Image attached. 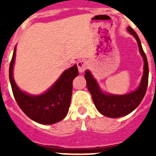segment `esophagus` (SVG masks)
<instances>
[{
    "label": "esophagus",
    "mask_w": 156,
    "mask_h": 156,
    "mask_svg": "<svg viewBox=\"0 0 156 156\" xmlns=\"http://www.w3.org/2000/svg\"><path fill=\"white\" fill-rule=\"evenodd\" d=\"M77 66H78V71H79V73H82L87 69V62L86 61H84V60H80V61H78Z\"/></svg>",
    "instance_id": "obj_1"
}]
</instances>
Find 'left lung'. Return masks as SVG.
Masks as SVG:
<instances>
[{
  "label": "left lung",
  "mask_w": 156,
  "mask_h": 156,
  "mask_svg": "<svg viewBox=\"0 0 156 156\" xmlns=\"http://www.w3.org/2000/svg\"><path fill=\"white\" fill-rule=\"evenodd\" d=\"M127 31L135 38L138 43L139 52L144 63L143 76L138 87L133 91L125 95H115L104 91L90 70H86L84 75L87 81V89L91 95L96 109L100 112V113L110 118L121 117L132 112L140 104L147 88L149 68L147 56L143 52L141 41L135 31L130 27H127Z\"/></svg>",
  "instance_id": "obj_1"
}]
</instances>
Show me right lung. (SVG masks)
<instances>
[{
  "instance_id": "obj_1",
  "label": "right lung",
  "mask_w": 156,
  "mask_h": 156,
  "mask_svg": "<svg viewBox=\"0 0 156 156\" xmlns=\"http://www.w3.org/2000/svg\"><path fill=\"white\" fill-rule=\"evenodd\" d=\"M16 46L9 66V82L18 106L32 121L42 125H52L63 120L68 114L72 96V83L78 75L77 65L67 69L58 79L42 94L31 95L22 90L13 78Z\"/></svg>"
}]
</instances>
